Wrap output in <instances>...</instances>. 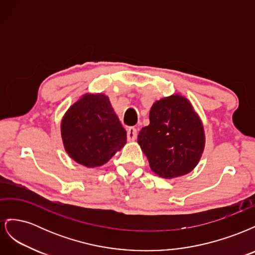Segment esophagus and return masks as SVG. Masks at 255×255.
I'll use <instances>...</instances> for the list:
<instances>
[{
  "mask_svg": "<svg viewBox=\"0 0 255 255\" xmlns=\"http://www.w3.org/2000/svg\"><path fill=\"white\" fill-rule=\"evenodd\" d=\"M127 135H128V141H134V140L136 139V138H137V130H136V128H129L128 129Z\"/></svg>",
  "mask_w": 255,
  "mask_h": 255,
  "instance_id": "1",
  "label": "esophagus"
}]
</instances>
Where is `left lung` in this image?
<instances>
[{"mask_svg": "<svg viewBox=\"0 0 255 255\" xmlns=\"http://www.w3.org/2000/svg\"><path fill=\"white\" fill-rule=\"evenodd\" d=\"M150 125L141 128L138 143L154 173L173 179L189 173L205 145L201 119L188 100L180 95L163 98L150 110Z\"/></svg>", "mask_w": 255, "mask_h": 255, "instance_id": "obj_1", "label": "left lung"}]
</instances>
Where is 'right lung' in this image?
Listing matches in <instances>:
<instances>
[{"instance_id":"1","label":"right lung","mask_w":255,"mask_h":255,"mask_svg":"<svg viewBox=\"0 0 255 255\" xmlns=\"http://www.w3.org/2000/svg\"><path fill=\"white\" fill-rule=\"evenodd\" d=\"M60 130L69 156L89 168L104 165L127 143L126 129L103 94H86L70 106Z\"/></svg>"}]
</instances>
